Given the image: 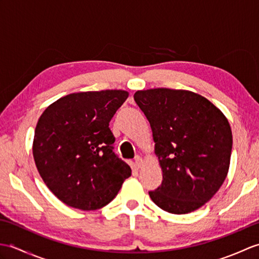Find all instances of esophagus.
Masks as SVG:
<instances>
[{
	"label": "esophagus",
	"instance_id": "34e87169",
	"mask_svg": "<svg viewBox=\"0 0 259 259\" xmlns=\"http://www.w3.org/2000/svg\"><path fill=\"white\" fill-rule=\"evenodd\" d=\"M134 163H135V167L137 169H139L142 166V163H144V159H142L140 156H137L135 158V162Z\"/></svg>",
	"mask_w": 259,
	"mask_h": 259
}]
</instances>
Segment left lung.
<instances>
[{
    "mask_svg": "<svg viewBox=\"0 0 259 259\" xmlns=\"http://www.w3.org/2000/svg\"><path fill=\"white\" fill-rule=\"evenodd\" d=\"M135 101L149 121L162 183L149 191L162 210L183 214L211 199L227 177L233 135L225 114L188 90H139Z\"/></svg>",
    "mask_w": 259,
    "mask_h": 259,
    "instance_id": "obj_1",
    "label": "left lung"
}]
</instances>
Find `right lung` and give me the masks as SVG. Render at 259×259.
I'll return each instance as SVG.
<instances>
[{"label": "right lung", "mask_w": 259, "mask_h": 259, "mask_svg": "<svg viewBox=\"0 0 259 259\" xmlns=\"http://www.w3.org/2000/svg\"><path fill=\"white\" fill-rule=\"evenodd\" d=\"M129 97L124 90L71 93L38 119L33 157L58 199L81 210L102 208L117 196L131 168L113 151L109 122Z\"/></svg>", "instance_id": "obj_1"}]
</instances>
